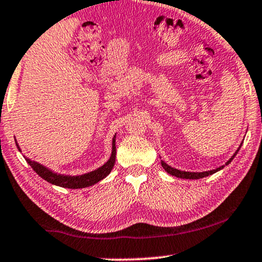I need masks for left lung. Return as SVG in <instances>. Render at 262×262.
<instances>
[{
	"instance_id": "1",
	"label": "left lung",
	"mask_w": 262,
	"mask_h": 262,
	"mask_svg": "<svg viewBox=\"0 0 262 262\" xmlns=\"http://www.w3.org/2000/svg\"><path fill=\"white\" fill-rule=\"evenodd\" d=\"M241 146H242V143H241V144H239L237 150H236V151L234 152V155H232V156L230 157V159H229V160L227 161V162H225V164H223V166L216 168V169H212V170H206V171H185V170H180V169H177V168L170 167L169 164H167L166 162H164L163 160H161V164H162L163 169L166 170L168 174L173 175V177L181 178V179H192V180H195V179L206 178V177H209V175H212V174H214V173H217L218 170L223 169V168H224L225 166H228V164L230 163L232 160H234V157L236 156V154L238 152V150H239V148H241ZM160 159H161V157H160Z\"/></svg>"
}]
</instances>
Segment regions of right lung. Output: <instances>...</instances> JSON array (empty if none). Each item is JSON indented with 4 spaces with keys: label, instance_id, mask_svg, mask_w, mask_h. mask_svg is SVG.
I'll return each mask as SVG.
<instances>
[{
    "label": "right lung",
    "instance_id": "1",
    "mask_svg": "<svg viewBox=\"0 0 262 262\" xmlns=\"http://www.w3.org/2000/svg\"><path fill=\"white\" fill-rule=\"evenodd\" d=\"M116 136L112 139V152H111L110 159L107 160V162L105 164H102L101 167H99L98 169L88 171V173L82 174V175H66V174H58L55 173V171L49 169L48 167L42 166V164L35 162V161H32L28 157L24 156L26 162L30 164L35 173H37L39 177L44 179L45 181L50 182V184L59 186V187H64V188H73V189H77V188H84V187H89V186L95 185L96 182L101 181L102 179H105L107 175H108L111 171L113 169L114 163H116ZM16 146L19 149V151L21 152V149L19 144H17L16 139H15Z\"/></svg>",
    "mask_w": 262,
    "mask_h": 262
}]
</instances>
